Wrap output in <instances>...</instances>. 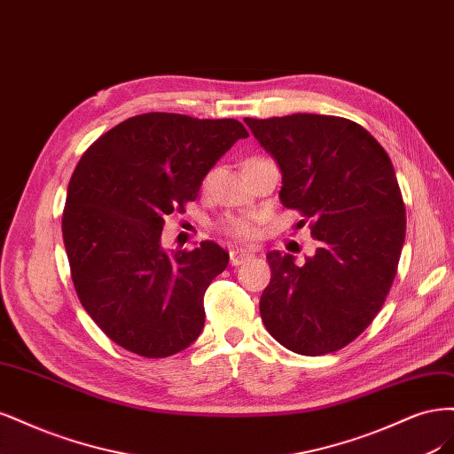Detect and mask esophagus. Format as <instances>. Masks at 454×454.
<instances>
[{
  "label": "esophagus",
  "mask_w": 454,
  "mask_h": 454,
  "mask_svg": "<svg viewBox=\"0 0 454 454\" xmlns=\"http://www.w3.org/2000/svg\"><path fill=\"white\" fill-rule=\"evenodd\" d=\"M253 256V253L248 251H243V248H233V251H230V264L231 266H241L245 260H248Z\"/></svg>",
  "instance_id": "1"
}]
</instances>
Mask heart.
<instances>
[{"label":"heart","instance_id":"obj_1","mask_svg":"<svg viewBox=\"0 0 454 454\" xmlns=\"http://www.w3.org/2000/svg\"><path fill=\"white\" fill-rule=\"evenodd\" d=\"M254 160H260V158H251V160H247V162H254ZM223 230L233 238H251L254 231V226L251 221H248V218H226V221L223 223Z\"/></svg>","mask_w":454,"mask_h":454}]
</instances>
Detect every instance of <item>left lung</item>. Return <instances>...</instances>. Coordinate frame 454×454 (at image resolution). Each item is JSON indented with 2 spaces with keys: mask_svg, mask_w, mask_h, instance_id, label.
<instances>
[{
  "mask_svg": "<svg viewBox=\"0 0 454 454\" xmlns=\"http://www.w3.org/2000/svg\"><path fill=\"white\" fill-rule=\"evenodd\" d=\"M245 122L281 168L283 206L296 209L318 241L303 266L292 254L268 253L262 320L292 353H333L372 325L396 277L405 239L396 173L370 131L341 116Z\"/></svg>",
  "mask_w": 454,
  "mask_h": 454,
  "instance_id": "8db88e82",
  "label": "left lung"
}]
</instances>
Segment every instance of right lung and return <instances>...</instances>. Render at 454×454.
Returning a JSON list of instances; mask_svg holds the SVG:
<instances>
[{
  "mask_svg": "<svg viewBox=\"0 0 454 454\" xmlns=\"http://www.w3.org/2000/svg\"><path fill=\"white\" fill-rule=\"evenodd\" d=\"M245 137L233 119L145 113L106 131L73 171L62 215L73 286L129 353L166 358L201 333L203 294L230 256L213 241L166 253L164 216L183 213L216 160Z\"/></svg>",
  "mask_w": 454,
  "mask_h": 454,
  "instance_id": "obj_1",
  "label": "right lung"
}]
</instances>
